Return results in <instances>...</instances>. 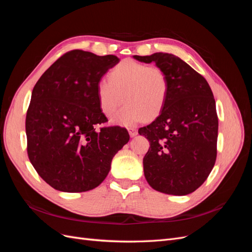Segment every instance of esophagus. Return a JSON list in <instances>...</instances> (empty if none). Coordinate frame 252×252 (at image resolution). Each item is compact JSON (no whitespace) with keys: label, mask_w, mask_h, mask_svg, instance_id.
Masks as SVG:
<instances>
[{"label":"esophagus","mask_w":252,"mask_h":252,"mask_svg":"<svg viewBox=\"0 0 252 252\" xmlns=\"http://www.w3.org/2000/svg\"><path fill=\"white\" fill-rule=\"evenodd\" d=\"M128 132H129V135H130L131 138H133V136H135L136 134H138V130H136L135 128H129L128 129Z\"/></svg>","instance_id":"obj_1"}]
</instances>
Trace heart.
Segmentation results:
<instances>
[{
  "instance_id": "1",
  "label": "heart",
  "mask_w": 252,
  "mask_h": 252,
  "mask_svg": "<svg viewBox=\"0 0 252 252\" xmlns=\"http://www.w3.org/2000/svg\"><path fill=\"white\" fill-rule=\"evenodd\" d=\"M108 79L96 84L101 111L110 118L123 102L127 104L114 117L113 123L132 126L157 118L163 110L169 91L168 75L163 68L124 60L109 71Z\"/></svg>"
}]
</instances>
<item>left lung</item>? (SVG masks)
Instances as JSON below:
<instances>
[{
	"instance_id": "8db88e82",
	"label": "left lung",
	"mask_w": 252,
	"mask_h": 252,
	"mask_svg": "<svg viewBox=\"0 0 252 252\" xmlns=\"http://www.w3.org/2000/svg\"><path fill=\"white\" fill-rule=\"evenodd\" d=\"M163 68L169 91L159 116L139 129L150 147L144 174L157 191L172 195L193 192L208 178L217 158L219 121L209 84L179 57L164 52L133 56Z\"/></svg>"
}]
</instances>
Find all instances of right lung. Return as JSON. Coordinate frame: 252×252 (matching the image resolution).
Returning <instances> with one entry per match:
<instances>
[{"label":"right lung","mask_w":252,"mask_h":252,"mask_svg":"<svg viewBox=\"0 0 252 252\" xmlns=\"http://www.w3.org/2000/svg\"><path fill=\"white\" fill-rule=\"evenodd\" d=\"M120 59L72 50L36 82L26 114L27 154L52 188L83 192L97 187L111 161L129 141L125 128L104 127L96 84Z\"/></svg>","instance_id":"add662e5"}]
</instances>
